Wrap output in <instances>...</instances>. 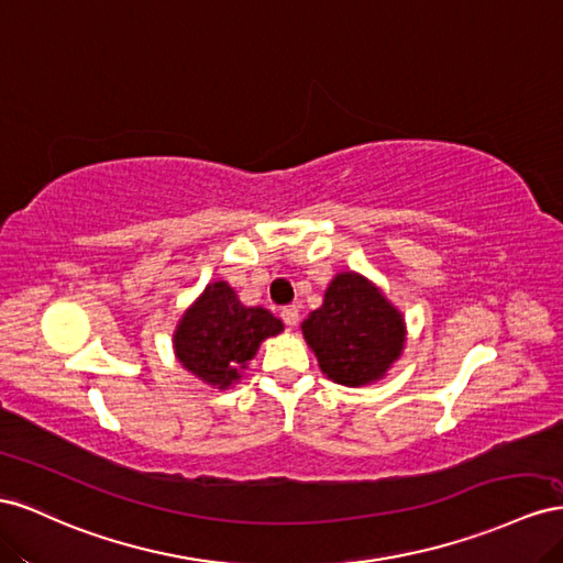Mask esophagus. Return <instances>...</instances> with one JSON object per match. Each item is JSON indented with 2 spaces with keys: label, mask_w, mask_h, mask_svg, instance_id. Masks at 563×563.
I'll return each instance as SVG.
<instances>
[{
  "label": "esophagus",
  "mask_w": 563,
  "mask_h": 563,
  "mask_svg": "<svg viewBox=\"0 0 563 563\" xmlns=\"http://www.w3.org/2000/svg\"><path fill=\"white\" fill-rule=\"evenodd\" d=\"M280 318L287 328H295L299 323V309L297 307H283Z\"/></svg>",
  "instance_id": "esophagus-1"
}]
</instances>
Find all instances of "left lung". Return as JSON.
I'll list each match as a JSON object with an SVG mask.
<instances>
[{"label":"left lung","mask_w":563,"mask_h":563,"mask_svg":"<svg viewBox=\"0 0 563 563\" xmlns=\"http://www.w3.org/2000/svg\"><path fill=\"white\" fill-rule=\"evenodd\" d=\"M323 375L344 387L375 384L406 349V318L375 283L356 271L336 273L320 309L301 323Z\"/></svg>","instance_id":"1"}]
</instances>
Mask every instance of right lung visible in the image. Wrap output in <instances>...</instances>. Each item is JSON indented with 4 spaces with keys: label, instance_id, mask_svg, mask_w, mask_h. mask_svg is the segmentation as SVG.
<instances>
[{
    "label": "right lung",
    "instance_id": "1",
    "mask_svg": "<svg viewBox=\"0 0 563 563\" xmlns=\"http://www.w3.org/2000/svg\"><path fill=\"white\" fill-rule=\"evenodd\" d=\"M283 332L268 309L245 307L227 280H214L176 323L174 356L202 384L229 389L243 377L262 342Z\"/></svg>",
    "mask_w": 563,
    "mask_h": 563
}]
</instances>
